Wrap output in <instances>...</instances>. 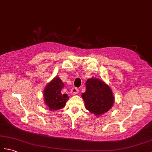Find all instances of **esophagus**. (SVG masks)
Returning a JSON list of instances; mask_svg holds the SVG:
<instances>
[{"mask_svg": "<svg viewBox=\"0 0 152 152\" xmlns=\"http://www.w3.org/2000/svg\"><path fill=\"white\" fill-rule=\"evenodd\" d=\"M71 93L72 94H77L79 93V90L77 89V88L74 87L72 89V91H71Z\"/></svg>", "mask_w": 152, "mask_h": 152, "instance_id": "obj_1", "label": "esophagus"}]
</instances>
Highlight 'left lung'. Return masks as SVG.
<instances>
[{
    "label": "left lung",
    "instance_id": "8db88e82",
    "mask_svg": "<svg viewBox=\"0 0 152 152\" xmlns=\"http://www.w3.org/2000/svg\"><path fill=\"white\" fill-rule=\"evenodd\" d=\"M86 92L82 94V97L88 110L99 116L110 110L114 97L108 85L101 80L91 78L86 81Z\"/></svg>",
    "mask_w": 152,
    "mask_h": 152
}]
</instances>
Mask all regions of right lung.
Returning <instances> with one entry per match:
<instances>
[{"label":"right lung","instance_id":"add662e5","mask_svg":"<svg viewBox=\"0 0 152 152\" xmlns=\"http://www.w3.org/2000/svg\"><path fill=\"white\" fill-rule=\"evenodd\" d=\"M64 84L58 77L48 84L44 91V99L46 104L50 110H58L64 108L69 97L67 94L62 95L61 91Z\"/></svg>","mask_w":152,"mask_h":152}]
</instances>
